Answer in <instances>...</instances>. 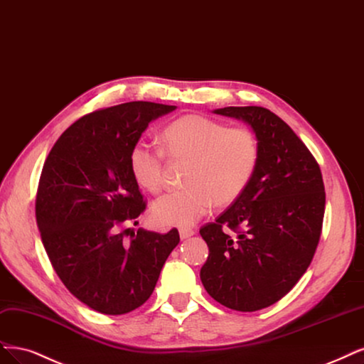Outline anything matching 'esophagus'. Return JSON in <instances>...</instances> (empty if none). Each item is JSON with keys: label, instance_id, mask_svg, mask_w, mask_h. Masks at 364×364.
Returning a JSON list of instances; mask_svg holds the SVG:
<instances>
[{"label": "esophagus", "instance_id": "1", "mask_svg": "<svg viewBox=\"0 0 364 364\" xmlns=\"http://www.w3.org/2000/svg\"><path fill=\"white\" fill-rule=\"evenodd\" d=\"M196 232L193 229H181L179 230V235H181V240H186V237L193 236Z\"/></svg>", "mask_w": 364, "mask_h": 364}]
</instances>
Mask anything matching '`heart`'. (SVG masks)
<instances>
[{"mask_svg":"<svg viewBox=\"0 0 364 364\" xmlns=\"http://www.w3.org/2000/svg\"><path fill=\"white\" fill-rule=\"evenodd\" d=\"M162 144L173 159L190 161L188 188L162 196L154 203L152 218L162 228H190L214 206H229L252 182L260 156L253 129L228 124L202 114H188L162 129ZM166 152L144 141L134 144L129 167L146 190L166 186Z\"/></svg>","mask_w":364,"mask_h":364,"instance_id":"heart-1","label":"heart"}]
</instances>
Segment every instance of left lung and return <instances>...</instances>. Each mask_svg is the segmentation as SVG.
Returning <instances> with one entry per match:
<instances>
[{"instance_id":"obj_1","label":"left lung","mask_w":364,"mask_h":364,"mask_svg":"<svg viewBox=\"0 0 364 364\" xmlns=\"http://www.w3.org/2000/svg\"><path fill=\"white\" fill-rule=\"evenodd\" d=\"M247 122L260 156L244 194L200 228L209 256L200 269L206 292L237 311L277 303L303 277L322 233L325 188L315 156L279 116L263 107H225Z\"/></svg>"}]
</instances>
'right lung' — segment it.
I'll return each instance as SVG.
<instances>
[{"mask_svg":"<svg viewBox=\"0 0 364 364\" xmlns=\"http://www.w3.org/2000/svg\"><path fill=\"white\" fill-rule=\"evenodd\" d=\"M176 107L135 101L85 114L49 152L36 194V221L60 280L81 303L124 315L152 295L179 244L178 229L124 237L146 209L129 154L147 124Z\"/></svg>","mask_w":364,"mask_h":364,"instance_id":"right-lung-1","label":"right lung"}]
</instances>
